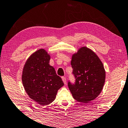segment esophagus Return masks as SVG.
Masks as SVG:
<instances>
[{
    "instance_id": "1",
    "label": "esophagus",
    "mask_w": 128,
    "mask_h": 128,
    "mask_svg": "<svg viewBox=\"0 0 128 128\" xmlns=\"http://www.w3.org/2000/svg\"><path fill=\"white\" fill-rule=\"evenodd\" d=\"M62 81H63V82H64V84H66V78L65 76H62Z\"/></svg>"
}]
</instances>
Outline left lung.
<instances>
[{
    "label": "left lung",
    "instance_id": "8db88e82",
    "mask_svg": "<svg viewBox=\"0 0 128 128\" xmlns=\"http://www.w3.org/2000/svg\"><path fill=\"white\" fill-rule=\"evenodd\" d=\"M71 64L75 83L68 82V86L74 98L84 103L95 99L106 80L105 70L100 58L90 48L82 47L72 55Z\"/></svg>",
    "mask_w": 128,
    "mask_h": 128
}]
</instances>
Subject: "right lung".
<instances>
[{"instance_id": "1", "label": "right lung", "mask_w": 128, "mask_h": 128, "mask_svg": "<svg viewBox=\"0 0 128 128\" xmlns=\"http://www.w3.org/2000/svg\"><path fill=\"white\" fill-rule=\"evenodd\" d=\"M50 56L44 48L34 53L23 68L22 81L29 97L43 106L55 100L58 90L64 85L61 77L50 66Z\"/></svg>"}]
</instances>
